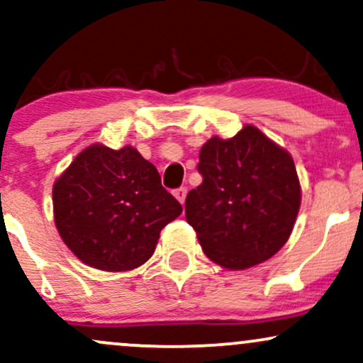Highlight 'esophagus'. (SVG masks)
I'll use <instances>...</instances> for the list:
<instances>
[{"label":"esophagus","instance_id":"obj_1","mask_svg":"<svg viewBox=\"0 0 363 363\" xmlns=\"http://www.w3.org/2000/svg\"><path fill=\"white\" fill-rule=\"evenodd\" d=\"M186 194H187V189H186V187H177V189L174 191V196H176L179 203H184Z\"/></svg>","mask_w":363,"mask_h":363}]
</instances>
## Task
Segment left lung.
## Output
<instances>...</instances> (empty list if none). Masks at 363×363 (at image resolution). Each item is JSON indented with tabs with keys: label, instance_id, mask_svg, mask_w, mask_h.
Wrapping results in <instances>:
<instances>
[{
	"label": "left lung",
	"instance_id": "1",
	"mask_svg": "<svg viewBox=\"0 0 363 363\" xmlns=\"http://www.w3.org/2000/svg\"><path fill=\"white\" fill-rule=\"evenodd\" d=\"M198 172L203 182L187 193L186 220L211 261L245 269L280 251L301 208V184L286 150L244 126L234 138L208 140Z\"/></svg>",
	"mask_w": 363,
	"mask_h": 363
}]
</instances>
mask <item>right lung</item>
Returning <instances> with one entry per match:
<instances>
[{
  "label": "right lung",
  "instance_id": "right-lung-1",
  "mask_svg": "<svg viewBox=\"0 0 363 363\" xmlns=\"http://www.w3.org/2000/svg\"><path fill=\"white\" fill-rule=\"evenodd\" d=\"M54 222L78 259L128 272L152 257L160 230L182 213L138 150L91 145L54 182Z\"/></svg>",
  "mask_w": 363,
  "mask_h": 363
}]
</instances>
